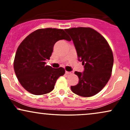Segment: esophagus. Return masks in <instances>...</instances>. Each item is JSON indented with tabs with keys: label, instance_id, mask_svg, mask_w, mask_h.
I'll use <instances>...</instances> for the list:
<instances>
[{
	"label": "esophagus",
	"instance_id": "esophagus-1",
	"mask_svg": "<svg viewBox=\"0 0 130 130\" xmlns=\"http://www.w3.org/2000/svg\"><path fill=\"white\" fill-rule=\"evenodd\" d=\"M65 73L67 74H70L72 73V72H71V71H65Z\"/></svg>",
	"mask_w": 130,
	"mask_h": 130
}]
</instances>
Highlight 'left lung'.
Masks as SVG:
<instances>
[{"label": "left lung", "mask_w": 130, "mask_h": 130, "mask_svg": "<svg viewBox=\"0 0 130 130\" xmlns=\"http://www.w3.org/2000/svg\"><path fill=\"white\" fill-rule=\"evenodd\" d=\"M76 50L78 60L84 65L83 73L75 71L79 83L71 86L72 92L83 97L97 94L111 77L114 57L108 41L97 31L90 27L65 29Z\"/></svg>", "instance_id": "obj_1"}]
</instances>
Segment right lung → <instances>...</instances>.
Instances as JSON below:
<instances>
[{"label": "right lung", "mask_w": 130, "mask_h": 130, "mask_svg": "<svg viewBox=\"0 0 130 130\" xmlns=\"http://www.w3.org/2000/svg\"><path fill=\"white\" fill-rule=\"evenodd\" d=\"M60 40L71 41L64 30L46 28L31 33L19 44L13 67L19 82L27 92L36 95L50 93L57 79L65 74L62 67L53 68L45 65L54 44Z\"/></svg>", "instance_id": "add662e5"}]
</instances>
